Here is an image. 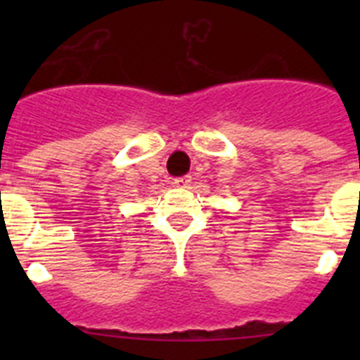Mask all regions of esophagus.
Segmentation results:
<instances>
[{"mask_svg": "<svg viewBox=\"0 0 360 360\" xmlns=\"http://www.w3.org/2000/svg\"><path fill=\"white\" fill-rule=\"evenodd\" d=\"M189 184H191V176H180V178H174L173 180L174 187H187Z\"/></svg>", "mask_w": 360, "mask_h": 360, "instance_id": "obj_1", "label": "esophagus"}]
</instances>
